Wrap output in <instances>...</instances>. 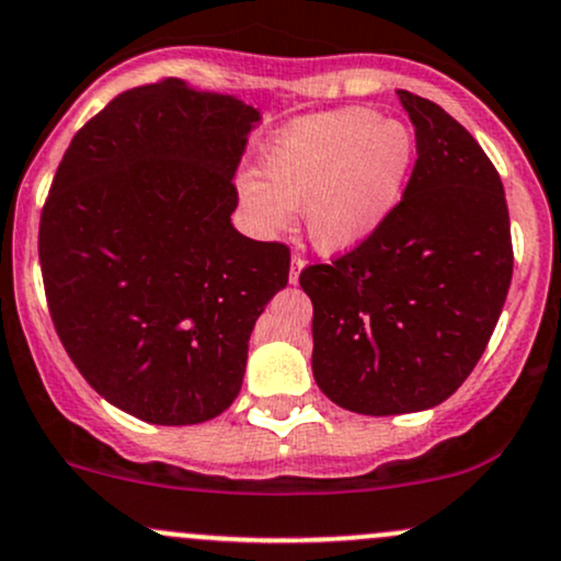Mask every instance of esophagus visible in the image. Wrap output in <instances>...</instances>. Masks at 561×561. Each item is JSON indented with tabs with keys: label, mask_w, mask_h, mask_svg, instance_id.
Instances as JSON below:
<instances>
[{
	"label": "esophagus",
	"mask_w": 561,
	"mask_h": 561,
	"mask_svg": "<svg viewBox=\"0 0 561 561\" xmlns=\"http://www.w3.org/2000/svg\"><path fill=\"white\" fill-rule=\"evenodd\" d=\"M304 266H306L304 257L293 255V266H290V282H293V285H298V276H300V271H304Z\"/></svg>",
	"instance_id": "1"
}]
</instances>
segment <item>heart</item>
Listing matches in <instances>:
<instances>
[{
  "mask_svg": "<svg viewBox=\"0 0 561 561\" xmlns=\"http://www.w3.org/2000/svg\"><path fill=\"white\" fill-rule=\"evenodd\" d=\"M415 133L375 108H343L295 122L261 159V175L239 178L242 210L257 233L285 231L290 210L317 250L348 252L397 210L415 168Z\"/></svg>",
  "mask_w": 561,
  "mask_h": 561,
  "instance_id": "obj_1",
  "label": "heart"
}]
</instances>
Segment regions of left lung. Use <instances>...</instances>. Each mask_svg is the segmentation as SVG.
Segmentation results:
<instances>
[{"instance_id": "obj_1", "label": "left lung", "mask_w": 561, "mask_h": 561, "mask_svg": "<svg viewBox=\"0 0 561 561\" xmlns=\"http://www.w3.org/2000/svg\"><path fill=\"white\" fill-rule=\"evenodd\" d=\"M417 159L402 202L359 248L300 271L313 380L359 415L436 408L501 317L514 271L501 175L445 108L399 90Z\"/></svg>"}]
</instances>
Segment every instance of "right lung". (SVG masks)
Listing matches in <instances>:
<instances>
[{
  "label": "right lung",
  "instance_id": "1",
  "mask_svg": "<svg viewBox=\"0 0 561 561\" xmlns=\"http://www.w3.org/2000/svg\"><path fill=\"white\" fill-rule=\"evenodd\" d=\"M257 119L181 79L125 90L73 135L42 207L55 332L92 389L146 423L229 410L250 332L290 276L287 244L231 226Z\"/></svg>",
  "mask_w": 561,
  "mask_h": 561
}]
</instances>
